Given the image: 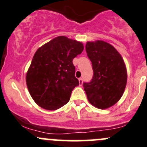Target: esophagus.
<instances>
[{
	"mask_svg": "<svg viewBox=\"0 0 147 147\" xmlns=\"http://www.w3.org/2000/svg\"><path fill=\"white\" fill-rule=\"evenodd\" d=\"M79 83L80 85H82V78H79Z\"/></svg>",
	"mask_w": 147,
	"mask_h": 147,
	"instance_id": "esophagus-1",
	"label": "esophagus"
}]
</instances>
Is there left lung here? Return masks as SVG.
I'll list each match as a JSON object with an SVG mask.
<instances>
[{"instance_id":"8db88e82","label":"left lung","mask_w":147,"mask_h":147,"mask_svg":"<svg viewBox=\"0 0 147 147\" xmlns=\"http://www.w3.org/2000/svg\"><path fill=\"white\" fill-rule=\"evenodd\" d=\"M87 55L92 62L93 76L83 87L92 105L100 109L112 106L123 95L127 73L123 58L112 45L102 41L88 42Z\"/></svg>"}]
</instances>
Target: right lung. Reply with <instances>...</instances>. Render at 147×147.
<instances>
[{
    "label": "right lung",
    "instance_id": "right-lung-1",
    "mask_svg": "<svg viewBox=\"0 0 147 147\" xmlns=\"http://www.w3.org/2000/svg\"><path fill=\"white\" fill-rule=\"evenodd\" d=\"M81 42L60 36L37 49L26 74V85L36 103L54 111L67 103L79 85L72 60L83 51Z\"/></svg>",
    "mask_w": 147,
    "mask_h": 147
}]
</instances>
